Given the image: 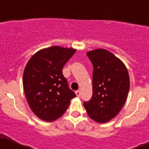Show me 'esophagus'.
Wrapping results in <instances>:
<instances>
[{"label":"esophagus","instance_id":"obj_1","mask_svg":"<svg viewBox=\"0 0 149 149\" xmlns=\"http://www.w3.org/2000/svg\"><path fill=\"white\" fill-rule=\"evenodd\" d=\"M75 94H76V96H77V97H80V91H75Z\"/></svg>","mask_w":149,"mask_h":149}]
</instances>
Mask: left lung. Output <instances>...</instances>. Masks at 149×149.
Returning <instances> with one entry per match:
<instances>
[{
	"mask_svg": "<svg viewBox=\"0 0 149 149\" xmlns=\"http://www.w3.org/2000/svg\"><path fill=\"white\" fill-rule=\"evenodd\" d=\"M86 54L93 66V95L83 105L92 120L104 124L114 118L127 101L129 72L122 61L107 49H96Z\"/></svg>",
	"mask_w": 149,
	"mask_h": 149,
	"instance_id": "1",
	"label": "left lung"
}]
</instances>
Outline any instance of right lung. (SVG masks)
Masks as SVG:
<instances>
[{"instance_id": "obj_1", "label": "right lung", "mask_w": 149, "mask_h": 149, "mask_svg": "<svg viewBox=\"0 0 149 149\" xmlns=\"http://www.w3.org/2000/svg\"><path fill=\"white\" fill-rule=\"evenodd\" d=\"M76 50L59 46L44 48L27 63L22 78L23 90L30 108L41 120H57L76 97L62 73L63 66Z\"/></svg>"}]
</instances>
